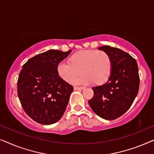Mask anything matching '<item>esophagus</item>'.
<instances>
[{
    "label": "esophagus",
    "instance_id": "34e87169",
    "mask_svg": "<svg viewBox=\"0 0 154 154\" xmlns=\"http://www.w3.org/2000/svg\"><path fill=\"white\" fill-rule=\"evenodd\" d=\"M74 88L75 90H83L84 88L83 87H74L73 88Z\"/></svg>",
    "mask_w": 154,
    "mask_h": 154
}]
</instances>
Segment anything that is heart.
<instances>
[{
	"instance_id": "heart-1",
	"label": "heart",
	"mask_w": 154,
	"mask_h": 154,
	"mask_svg": "<svg viewBox=\"0 0 154 154\" xmlns=\"http://www.w3.org/2000/svg\"><path fill=\"white\" fill-rule=\"evenodd\" d=\"M69 62H59L57 71L59 76L64 81H71L77 85H88L93 82L102 85L108 81L112 71L111 59L103 50H81L70 57ZM80 70L83 74L75 78Z\"/></svg>"
}]
</instances>
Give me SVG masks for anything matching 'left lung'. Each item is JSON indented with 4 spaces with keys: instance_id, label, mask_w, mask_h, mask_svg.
Segmentation results:
<instances>
[{
    "instance_id": "8db88e82",
    "label": "left lung",
    "mask_w": 154,
    "mask_h": 154,
    "mask_svg": "<svg viewBox=\"0 0 154 154\" xmlns=\"http://www.w3.org/2000/svg\"><path fill=\"white\" fill-rule=\"evenodd\" d=\"M98 49L109 54L112 71L106 83L92 88L94 96L88 104L98 116L114 120L130 109L138 93L137 64L130 54L119 48L104 45Z\"/></svg>"
}]
</instances>
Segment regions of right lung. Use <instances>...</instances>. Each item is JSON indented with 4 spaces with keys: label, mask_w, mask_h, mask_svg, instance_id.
<instances>
[{
    "label": "right lung",
    "mask_w": 154,
    "mask_h": 154,
    "mask_svg": "<svg viewBox=\"0 0 154 154\" xmlns=\"http://www.w3.org/2000/svg\"><path fill=\"white\" fill-rule=\"evenodd\" d=\"M71 50H48L23 65L17 81V94L25 112L43 125H51L62 117L73 88L59 76L58 63Z\"/></svg>",
    "instance_id": "add662e5"
}]
</instances>
